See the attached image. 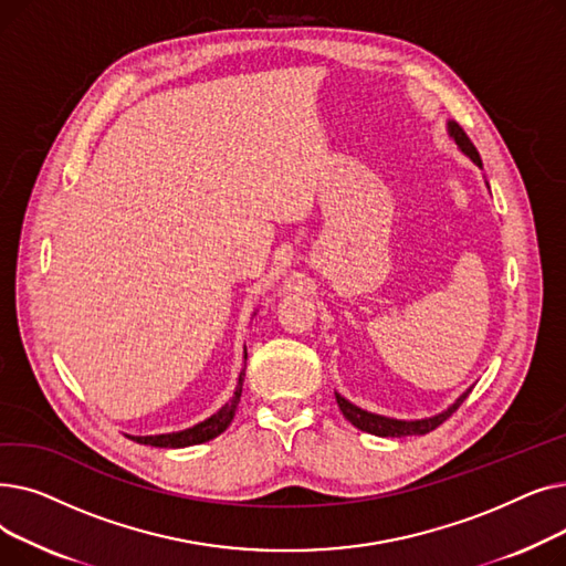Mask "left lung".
<instances>
[{"mask_svg": "<svg viewBox=\"0 0 566 566\" xmlns=\"http://www.w3.org/2000/svg\"><path fill=\"white\" fill-rule=\"evenodd\" d=\"M450 135L454 137V142L461 146V151L465 156H470V160L482 167V158L478 154V148H474V144L470 142V137L465 135V130L457 124V122H450ZM470 390L463 392L454 406H450L444 412L436 415V418H427V420H415V422H401V420H390V418H382V415H374V412H367L358 406H353L350 401H346L342 395H335L337 397V403H339V410L344 412V418L353 424L358 427L360 431H367V433H374V436H380V438H403V436H424L433 429H438L444 420L452 418V412L459 410V406L468 399Z\"/></svg>", "mask_w": 566, "mask_h": 566, "instance_id": "1", "label": "left lung"}]
</instances>
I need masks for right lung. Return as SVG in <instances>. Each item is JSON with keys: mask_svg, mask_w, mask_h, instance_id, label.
Masks as SVG:
<instances>
[{"mask_svg": "<svg viewBox=\"0 0 566 566\" xmlns=\"http://www.w3.org/2000/svg\"><path fill=\"white\" fill-rule=\"evenodd\" d=\"M248 358V353H245ZM243 376L245 371H241V378H238V388L233 392V399L222 406L213 418H208L206 422L186 429V431H178V433H163V436H133V440L142 442V444H154V448H188V444H199L211 440L216 436H220L233 420V412L238 408V401H241V392H243Z\"/></svg>", "mask_w": 566, "mask_h": 566, "instance_id": "add662e5", "label": "right lung"}]
</instances>
